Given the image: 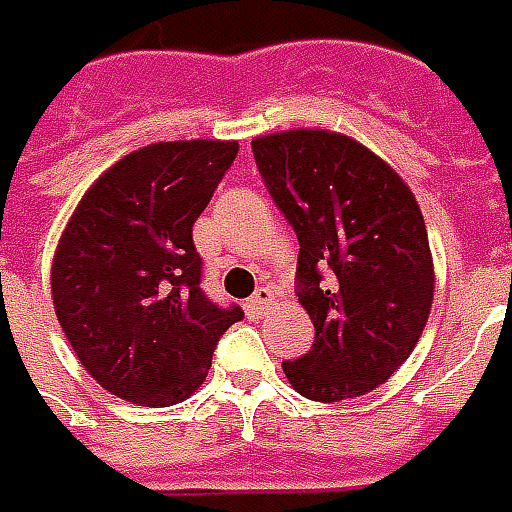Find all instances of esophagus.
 I'll list each match as a JSON object with an SVG mask.
<instances>
[{"label": "esophagus", "mask_w": 512, "mask_h": 512, "mask_svg": "<svg viewBox=\"0 0 512 512\" xmlns=\"http://www.w3.org/2000/svg\"><path fill=\"white\" fill-rule=\"evenodd\" d=\"M270 300H273V292H270L267 286H262V289H256V295L250 297L248 303H245V308H248V314L259 317V314H264V311H267Z\"/></svg>", "instance_id": "34e87169"}]
</instances>
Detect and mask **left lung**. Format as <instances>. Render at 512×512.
<instances>
[{
	"instance_id": "left-lung-1",
	"label": "left lung",
	"mask_w": 512,
	"mask_h": 512,
	"mask_svg": "<svg viewBox=\"0 0 512 512\" xmlns=\"http://www.w3.org/2000/svg\"><path fill=\"white\" fill-rule=\"evenodd\" d=\"M250 148L295 228L297 297L314 322L311 350L284 361V375L317 402L378 389L419 342L436 289L411 187L353 137L325 129L264 134Z\"/></svg>"
}]
</instances>
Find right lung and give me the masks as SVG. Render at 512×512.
I'll return each mask as SVG.
<instances>
[{
  "instance_id": "obj_1",
  "label": "right lung",
  "mask_w": 512,
  "mask_h": 512,
  "mask_svg": "<svg viewBox=\"0 0 512 512\" xmlns=\"http://www.w3.org/2000/svg\"><path fill=\"white\" fill-rule=\"evenodd\" d=\"M234 140L126 154L90 187L57 242L52 300L76 358L121 400L168 408L206 380L245 314L201 289L192 226L237 157Z\"/></svg>"
}]
</instances>
